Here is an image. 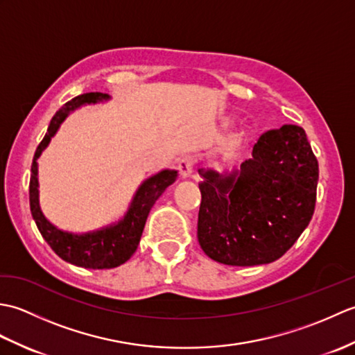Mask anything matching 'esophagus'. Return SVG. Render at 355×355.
<instances>
[{
	"instance_id": "34e87169",
	"label": "esophagus",
	"mask_w": 355,
	"mask_h": 355,
	"mask_svg": "<svg viewBox=\"0 0 355 355\" xmlns=\"http://www.w3.org/2000/svg\"><path fill=\"white\" fill-rule=\"evenodd\" d=\"M193 164H195L193 157H191V155L183 157L182 160L178 162L180 175H182L183 178H189L192 175V172H193Z\"/></svg>"
}]
</instances>
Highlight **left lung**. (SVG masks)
<instances>
[{
	"label": "left lung",
	"mask_w": 355,
	"mask_h": 355,
	"mask_svg": "<svg viewBox=\"0 0 355 355\" xmlns=\"http://www.w3.org/2000/svg\"><path fill=\"white\" fill-rule=\"evenodd\" d=\"M198 243L225 266L270 263L296 243L314 214L319 164L300 126L262 134L238 168L198 169Z\"/></svg>",
	"instance_id": "left-lung-1"
}]
</instances>
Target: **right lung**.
I'll return each mask as SVG.
<instances>
[{"instance_id": "obj_1", "label": "right lung", "mask_w": 355, "mask_h": 355, "mask_svg": "<svg viewBox=\"0 0 355 355\" xmlns=\"http://www.w3.org/2000/svg\"><path fill=\"white\" fill-rule=\"evenodd\" d=\"M110 99L111 96L105 93H85L67 102L50 120L49 130L45 132L40 146L36 148L32 171H30V212H32L37 230L59 258L76 267L93 270L114 268L122 266L131 258L139 247L150 209L178 177V171L175 169H162L154 175L145 178L137 187V191L134 192L132 200L123 216L99 229L74 233L59 229L58 225L47 220L40 205L37 158L47 149L51 139L55 137L59 128L71 112L80 107H85V105L108 102Z\"/></svg>"}]
</instances>
